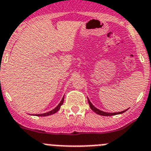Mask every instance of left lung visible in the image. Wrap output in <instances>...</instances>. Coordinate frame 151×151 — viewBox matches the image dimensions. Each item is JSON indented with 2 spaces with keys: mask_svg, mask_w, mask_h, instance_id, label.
Listing matches in <instances>:
<instances>
[{
  "mask_svg": "<svg viewBox=\"0 0 151 151\" xmlns=\"http://www.w3.org/2000/svg\"><path fill=\"white\" fill-rule=\"evenodd\" d=\"M88 102H89V107H90L91 109L94 111L95 113H96L97 114L101 115V116H113V115L119 114H123V113L126 112V110H128V109H126V110H125V111H121V112H117V113H107V112H104V111H100V110L97 109V108H96V107H94V105H93V104L90 102V101L89 100V99H88Z\"/></svg>",
  "mask_w": 151,
  "mask_h": 151,
  "instance_id": "obj_1",
  "label": "left lung"
}]
</instances>
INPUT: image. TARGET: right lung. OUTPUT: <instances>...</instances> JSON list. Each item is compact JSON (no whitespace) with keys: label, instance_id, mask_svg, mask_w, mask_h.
<instances>
[{"label":"right lung","instance_id":"obj_1","mask_svg":"<svg viewBox=\"0 0 151 151\" xmlns=\"http://www.w3.org/2000/svg\"><path fill=\"white\" fill-rule=\"evenodd\" d=\"M63 102H64V97L62 98V101H61L60 103H59V104H58V106H57L56 108H54L53 110H52V111H49V112L44 113V114H36V116H49V115L53 114H55V113H56L57 111H58L59 109H60L61 105H62V104H63Z\"/></svg>","mask_w":151,"mask_h":151}]
</instances>
